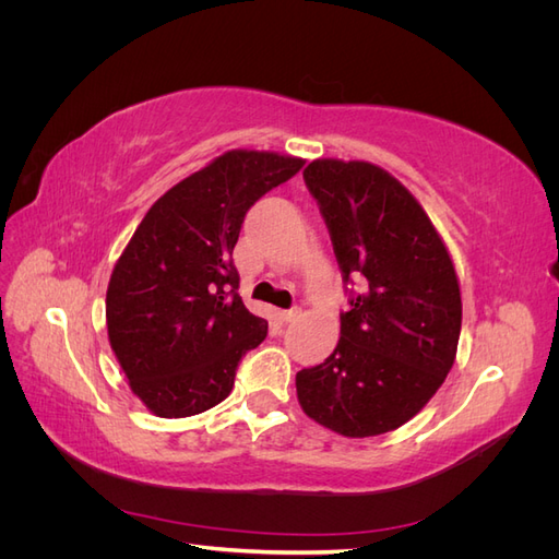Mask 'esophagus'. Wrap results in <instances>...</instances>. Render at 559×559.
<instances>
[{"mask_svg": "<svg viewBox=\"0 0 559 559\" xmlns=\"http://www.w3.org/2000/svg\"><path fill=\"white\" fill-rule=\"evenodd\" d=\"M280 317H282V321H296V319H300V317H302V310H300V308L282 310V312H280Z\"/></svg>", "mask_w": 559, "mask_h": 559, "instance_id": "1", "label": "esophagus"}]
</instances>
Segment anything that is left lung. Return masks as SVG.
Listing matches in <instances>:
<instances>
[{
	"label": "left lung",
	"instance_id": "8db88e82",
	"mask_svg": "<svg viewBox=\"0 0 559 559\" xmlns=\"http://www.w3.org/2000/svg\"><path fill=\"white\" fill-rule=\"evenodd\" d=\"M302 179L343 280L361 282L331 357L296 376L302 413L347 438L394 431L445 382L462 331L450 253L415 195L366 160L317 158Z\"/></svg>",
	"mask_w": 559,
	"mask_h": 559
}]
</instances>
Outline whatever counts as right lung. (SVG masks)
Listing matches in <instances>:
<instances>
[{"instance_id":"add662e5","label":"right lung","mask_w":559,"mask_h":559,"mask_svg":"<svg viewBox=\"0 0 559 559\" xmlns=\"http://www.w3.org/2000/svg\"><path fill=\"white\" fill-rule=\"evenodd\" d=\"M302 165L273 151H226L160 195L116 261L109 343L154 415L189 417L222 403L240 359L265 341L267 321L238 296L233 249L253 202Z\"/></svg>"}]
</instances>
